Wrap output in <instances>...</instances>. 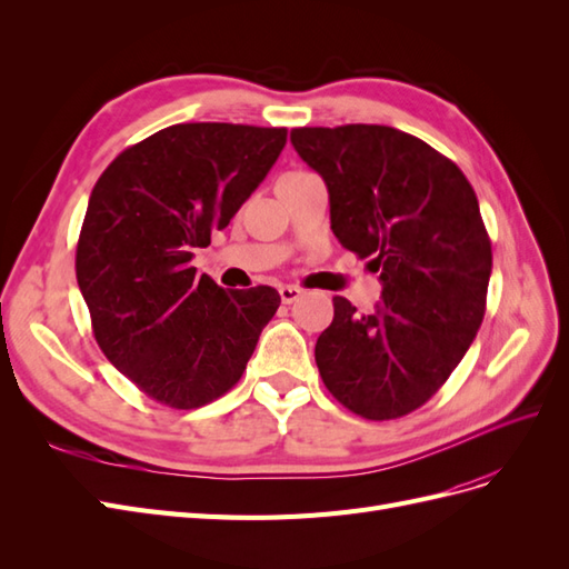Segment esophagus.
Here are the masks:
<instances>
[{
	"instance_id": "1",
	"label": "esophagus",
	"mask_w": 569,
	"mask_h": 569,
	"mask_svg": "<svg viewBox=\"0 0 569 569\" xmlns=\"http://www.w3.org/2000/svg\"><path fill=\"white\" fill-rule=\"evenodd\" d=\"M303 295V289L297 284H282L280 287V299L282 303H295Z\"/></svg>"
}]
</instances>
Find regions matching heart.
Instances as JSON below:
<instances>
[{"instance_id":"heart-1","label":"heart","mask_w":569,"mask_h":569,"mask_svg":"<svg viewBox=\"0 0 569 569\" xmlns=\"http://www.w3.org/2000/svg\"><path fill=\"white\" fill-rule=\"evenodd\" d=\"M284 176H295V173H284Z\"/></svg>"}]
</instances>
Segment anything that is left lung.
I'll use <instances>...</instances> for the list:
<instances>
[{"label":"left lung","mask_w":569,"mask_h":569,"mask_svg":"<svg viewBox=\"0 0 569 569\" xmlns=\"http://www.w3.org/2000/svg\"><path fill=\"white\" fill-rule=\"evenodd\" d=\"M322 176L332 232L370 258L382 303L370 316L335 297L316 363L335 399L366 420H396L449 380L487 311L491 239L462 170L389 126L295 128Z\"/></svg>","instance_id":"left-lung-1"}]
</instances>
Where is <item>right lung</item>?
<instances>
[{
  "label": "right lung",
  "instance_id": "right-lung-1",
  "mask_svg": "<svg viewBox=\"0 0 569 569\" xmlns=\"http://www.w3.org/2000/svg\"><path fill=\"white\" fill-rule=\"evenodd\" d=\"M287 144V128L178 123L123 149L97 180L76 278L99 349L149 399L192 410L228 393L280 306L189 263L228 228Z\"/></svg>",
  "mask_w": 569,
  "mask_h": 569
}]
</instances>
